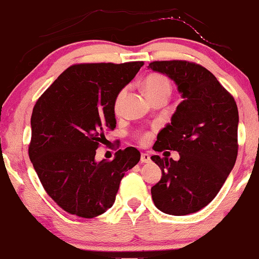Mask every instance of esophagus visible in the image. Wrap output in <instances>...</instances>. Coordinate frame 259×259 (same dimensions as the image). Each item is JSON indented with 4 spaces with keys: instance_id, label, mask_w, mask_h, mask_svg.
Here are the masks:
<instances>
[{
    "instance_id": "34e87169",
    "label": "esophagus",
    "mask_w": 259,
    "mask_h": 259,
    "mask_svg": "<svg viewBox=\"0 0 259 259\" xmlns=\"http://www.w3.org/2000/svg\"><path fill=\"white\" fill-rule=\"evenodd\" d=\"M151 162V156L148 153H141V163Z\"/></svg>"
}]
</instances>
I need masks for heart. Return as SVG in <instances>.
Here are the masks:
<instances>
[{
	"mask_svg": "<svg viewBox=\"0 0 259 259\" xmlns=\"http://www.w3.org/2000/svg\"><path fill=\"white\" fill-rule=\"evenodd\" d=\"M144 88L150 99L160 96V95H168L169 96L171 92L170 81H169L167 76L163 75V74L160 73L148 74L144 80ZM124 96H125V89H121V90L117 94V96H115L114 103H113V107H114L115 112H118L120 109ZM150 139H151V134L146 133L144 134V135H141L140 141H141L142 144H147V142L150 141Z\"/></svg>",
	"mask_w": 259,
	"mask_h": 259,
	"instance_id": "heart-1",
	"label": "heart"
}]
</instances>
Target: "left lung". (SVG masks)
I'll list each match as a JSON object with an SVG mask.
<instances>
[{"instance_id":"left-lung-1","label":"left lung","mask_w":259,"mask_h":259,"mask_svg":"<svg viewBox=\"0 0 259 259\" xmlns=\"http://www.w3.org/2000/svg\"><path fill=\"white\" fill-rule=\"evenodd\" d=\"M148 67L173 79L184 97L153 146L157 152L178 151L180 159L151 157L162 169L152 200L167 214L186 215L206 207L234 168L239 111L233 95L200 64L173 59Z\"/></svg>"}]
</instances>
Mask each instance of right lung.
<instances>
[{
    "mask_svg": "<svg viewBox=\"0 0 259 259\" xmlns=\"http://www.w3.org/2000/svg\"><path fill=\"white\" fill-rule=\"evenodd\" d=\"M144 62L73 64L38 97L31 114L29 157L45 191L65 212L95 218L114 203L125 171L139 163L126 147L95 160L115 127L114 99Z\"/></svg>",
    "mask_w": 259,
    "mask_h": 259,
    "instance_id": "1",
    "label": "right lung"
}]
</instances>
